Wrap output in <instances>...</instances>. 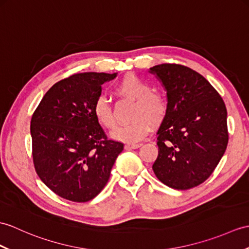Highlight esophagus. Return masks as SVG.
<instances>
[{"instance_id":"esophagus-1","label":"esophagus","mask_w":249,"mask_h":249,"mask_svg":"<svg viewBox=\"0 0 249 249\" xmlns=\"http://www.w3.org/2000/svg\"><path fill=\"white\" fill-rule=\"evenodd\" d=\"M142 145L141 143H127L125 145V149H135L140 147Z\"/></svg>"}]
</instances>
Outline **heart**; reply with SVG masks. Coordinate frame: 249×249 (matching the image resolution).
Returning <instances> with one entry per match:
<instances>
[{"label": "heart", "instance_id": "1", "mask_svg": "<svg viewBox=\"0 0 249 249\" xmlns=\"http://www.w3.org/2000/svg\"><path fill=\"white\" fill-rule=\"evenodd\" d=\"M114 90L121 96L134 100L128 123L121 125L112 132L117 140L135 143L145 137L151 124L157 126L162 123L169 110V102L162 91L152 89L151 84L134 74H127L115 84ZM93 113L96 121L107 129L117 126L110 104L104 96L94 103Z\"/></svg>", "mask_w": 249, "mask_h": 249}]
</instances>
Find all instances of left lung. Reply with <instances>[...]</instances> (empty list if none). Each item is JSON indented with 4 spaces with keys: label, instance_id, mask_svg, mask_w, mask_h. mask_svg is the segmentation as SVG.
<instances>
[{
    "label": "left lung",
    "instance_id": "1",
    "mask_svg": "<svg viewBox=\"0 0 249 249\" xmlns=\"http://www.w3.org/2000/svg\"><path fill=\"white\" fill-rule=\"evenodd\" d=\"M166 91L169 110L158 129L155 175L167 187L188 190L207 180L228 144L227 110L218 92L188 67L149 69Z\"/></svg>",
    "mask_w": 249,
    "mask_h": 249
}]
</instances>
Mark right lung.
Instances as JSON below:
<instances>
[{
  "mask_svg": "<svg viewBox=\"0 0 249 249\" xmlns=\"http://www.w3.org/2000/svg\"><path fill=\"white\" fill-rule=\"evenodd\" d=\"M118 73L86 72L56 83L31 121L35 170L60 197L86 203L108 182L124 144L109 140L94 113L102 85Z\"/></svg>",
  "mask_w": 249,
  "mask_h": 249,
  "instance_id": "obj_1",
  "label": "right lung"
}]
</instances>
